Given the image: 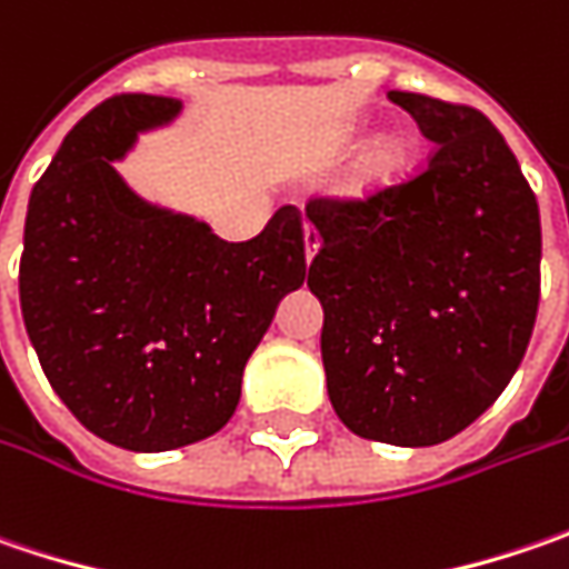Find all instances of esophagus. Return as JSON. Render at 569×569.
Masks as SVG:
<instances>
[{"mask_svg":"<svg viewBox=\"0 0 569 569\" xmlns=\"http://www.w3.org/2000/svg\"><path fill=\"white\" fill-rule=\"evenodd\" d=\"M318 248H321V232L311 226V222H306V260L311 263V258L318 254Z\"/></svg>","mask_w":569,"mask_h":569,"instance_id":"1","label":"esophagus"}]
</instances>
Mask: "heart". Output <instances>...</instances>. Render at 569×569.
<instances>
[{
    "label": "heart",
    "mask_w": 569,
    "mask_h": 569,
    "mask_svg": "<svg viewBox=\"0 0 569 569\" xmlns=\"http://www.w3.org/2000/svg\"><path fill=\"white\" fill-rule=\"evenodd\" d=\"M413 164V142L401 133H385L362 156V181L372 187L405 178Z\"/></svg>",
    "instance_id": "1"
}]
</instances>
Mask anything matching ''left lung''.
Returning a JSON list of instances; mask_svg holds the SVG:
<instances>
[{"instance_id": "left-lung-1", "label": "left lung", "mask_w": 569, "mask_h": 569, "mask_svg": "<svg viewBox=\"0 0 569 569\" xmlns=\"http://www.w3.org/2000/svg\"><path fill=\"white\" fill-rule=\"evenodd\" d=\"M436 142L420 174L311 197L309 289L337 417L391 446L471 427L526 357L541 296L538 200L507 139L468 104L388 91Z\"/></svg>"}]
</instances>
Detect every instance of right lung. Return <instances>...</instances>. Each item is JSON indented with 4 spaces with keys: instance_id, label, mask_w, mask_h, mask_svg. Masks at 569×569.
<instances>
[{
    "instance_id": "1",
    "label": "right lung",
    "mask_w": 569,
    "mask_h": 569,
    "mask_svg": "<svg viewBox=\"0 0 569 569\" xmlns=\"http://www.w3.org/2000/svg\"><path fill=\"white\" fill-rule=\"evenodd\" d=\"M181 101L113 94L62 139L24 219L18 296L40 369L76 420L130 452H168L229 423L241 372L306 280L302 212L251 241L139 200L113 171Z\"/></svg>"
}]
</instances>
